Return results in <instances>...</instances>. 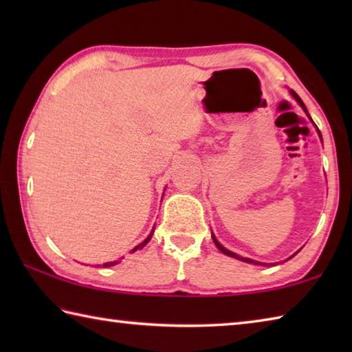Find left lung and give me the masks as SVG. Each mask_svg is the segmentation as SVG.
Here are the masks:
<instances>
[{
	"label": "left lung",
	"mask_w": 352,
	"mask_h": 352,
	"mask_svg": "<svg viewBox=\"0 0 352 352\" xmlns=\"http://www.w3.org/2000/svg\"><path fill=\"white\" fill-rule=\"evenodd\" d=\"M290 94H292V96H294L295 98V100H296V102L298 104H300L301 107H302V110H305L306 113H307V110H306V105L305 104H302V100L300 99V96H298V94L294 91V90H290ZM309 116V115H307ZM309 118H311V116H309ZM320 133V132H318ZM321 136V135H320ZM212 241H214V243H216V247L220 250V252H222L223 254H226V256H231V258H236V259H241V261H243V262H250V264H256V265H262L261 264V262H258V261H253V259H248V258H241V256H237L236 253H233V252H230V250H226L225 247H222V245H220V243L217 242V239H216V237H214V234H212Z\"/></svg>",
	"instance_id": "1"
}]
</instances>
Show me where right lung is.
<instances>
[{"instance_id": "right-lung-1", "label": "right lung", "mask_w": 352, "mask_h": 352, "mask_svg": "<svg viewBox=\"0 0 352 352\" xmlns=\"http://www.w3.org/2000/svg\"><path fill=\"white\" fill-rule=\"evenodd\" d=\"M151 237H152V233L151 234H148V237H147V239L146 241H142L141 243H140V245L138 247H136L135 250H133V252H136V250H141L142 247H144L146 245V243L148 242V241H151ZM119 262H121V261H113V262H105V264H104V267H111V265H116V264H119Z\"/></svg>"}]
</instances>
